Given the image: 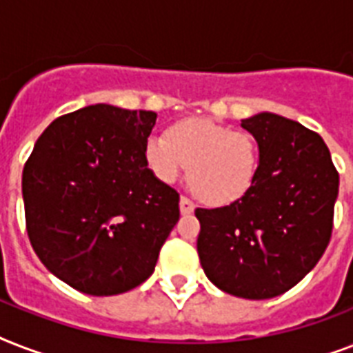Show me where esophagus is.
I'll use <instances>...</instances> for the list:
<instances>
[{"label":"esophagus","instance_id":"1","mask_svg":"<svg viewBox=\"0 0 353 353\" xmlns=\"http://www.w3.org/2000/svg\"><path fill=\"white\" fill-rule=\"evenodd\" d=\"M194 207H196V205H194L190 199L181 196V199H179V210H181V214H190V212H194Z\"/></svg>","mask_w":353,"mask_h":353}]
</instances>
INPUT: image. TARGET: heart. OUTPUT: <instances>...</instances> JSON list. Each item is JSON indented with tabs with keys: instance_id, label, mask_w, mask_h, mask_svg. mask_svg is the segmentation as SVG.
<instances>
[{
	"instance_id": "b5f03b06",
	"label": "heart",
	"mask_w": 353,
	"mask_h": 353,
	"mask_svg": "<svg viewBox=\"0 0 353 353\" xmlns=\"http://www.w3.org/2000/svg\"><path fill=\"white\" fill-rule=\"evenodd\" d=\"M144 157L159 181L172 185L188 166V185L205 203H236L256 179L258 143L249 132L201 119L168 128L166 137L152 135Z\"/></svg>"
}]
</instances>
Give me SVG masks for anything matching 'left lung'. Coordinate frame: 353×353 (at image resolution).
<instances>
[{
	"label": "left lung",
	"mask_w": 353,
	"mask_h": 353,
	"mask_svg": "<svg viewBox=\"0 0 353 353\" xmlns=\"http://www.w3.org/2000/svg\"><path fill=\"white\" fill-rule=\"evenodd\" d=\"M258 143L251 190L220 209H196L207 279L229 295L263 301L296 285L326 251L339 174L319 133L276 113L241 121Z\"/></svg>",
	"instance_id": "8db88e82"
}]
</instances>
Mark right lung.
Masks as SVG:
<instances>
[{"instance_id":"add662e5","label":"right lung","mask_w":353,"mask_h":353,"mask_svg":"<svg viewBox=\"0 0 353 353\" xmlns=\"http://www.w3.org/2000/svg\"><path fill=\"white\" fill-rule=\"evenodd\" d=\"M157 113L110 104L52 121L21 177L30 245L85 295H119L154 273L179 220V194L148 168Z\"/></svg>"}]
</instances>
